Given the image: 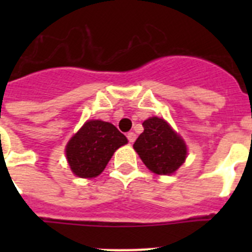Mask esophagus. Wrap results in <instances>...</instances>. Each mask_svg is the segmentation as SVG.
Masks as SVG:
<instances>
[{"label":"esophagus","mask_w":252,"mask_h":252,"mask_svg":"<svg viewBox=\"0 0 252 252\" xmlns=\"http://www.w3.org/2000/svg\"><path fill=\"white\" fill-rule=\"evenodd\" d=\"M127 139H128V141H130L131 144H132V142L135 141V140H136V133H135V132H128L127 133Z\"/></svg>","instance_id":"esophagus-1"}]
</instances>
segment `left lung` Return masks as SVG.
I'll list each match as a JSON object with an SVG mask.
<instances>
[{"instance_id":"left-lung-1","label":"left lung","mask_w":252,"mask_h":252,"mask_svg":"<svg viewBox=\"0 0 252 252\" xmlns=\"http://www.w3.org/2000/svg\"><path fill=\"white\" fill-rule=\"evenodd\" d=\"M142 126L144 132L133 144L135 151L153 173L173 174L186 161L187 145L184 140L165 120L159 117L145 120Z\"/></svg>"}]
</instances>
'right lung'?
<instances>
[{"label": "right lung", "instance_id": "right-lung-1", "mask_svg": "<svg viewBox=\"0 0 252 252\" xmlns=\"http://www.w3.org/2000/svg\"><path fill=\"white\" fill-rule=\"evenodd\" d=\"M125 144H127L126 136L112 124L90 120L66 144V160L77 177L94 178L103 171L113 153Z\"/></svg>", "mask_w": 252, "mask_h": 252}]
</instances>
